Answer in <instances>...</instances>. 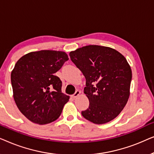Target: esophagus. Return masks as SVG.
Instances as JSON below:
<instances>
[{
    "instance_id": "34e87169",
    "label": "esophagus",
    "mask_w": 154,
    "mask_h": 154,
    "mask_svg": "<svg viewBox=\"0 0 154 154\" xmlns=\"http://www.w3.org/2000/svg\"><path fill=\"white\" fill-rule=\"evenodd\" d=\"M80 94H81V91H80V90H76V91H75V93H74V94H73V95H72V96H71V97H73V98H75V97H78V96H79Z\"/></svg>"
}]
</instances>
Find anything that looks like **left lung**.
<instances>
[{"label": "left lung", "mask_w": 154, "mask_h": 154, "mask_svg": "<svg viewBox=\"0 0 154 154\" xmlns=\"http://www.w3.org/2000/svg\"><path fill=\"white\" fill-rule=\"evenodd\" d=\"M69 56L86 80L84 93L90 104L82 116L95 124L112 121L130 96L132 71L125 57L111 48L95 45L79 48Z\"/></svg>", "instance_id": "8db88e82"}]
</instances>
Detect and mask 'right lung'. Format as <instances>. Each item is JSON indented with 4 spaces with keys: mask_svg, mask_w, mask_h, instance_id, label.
Returning <instances> with one entry per match:
<instances>
[{
    "mask_svg": "<svg viewBox=\"0 0 154 154\" xmlns=\"http://www.w3.org/2000/svg\"><path fill=\"white\" fill-rule=\"evenodd\" d=\"M69 60L64 52L41 50L22 57L11 73L13 97L21 113L34 123L45 125L58 119L69 97L54 75Z\"/></svg>",
    "mask_w": 154,
    "mask_h": 154,
    "instance_id": "obj_1",
    "label": "right lung"
}]
</instances>
